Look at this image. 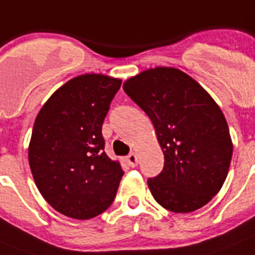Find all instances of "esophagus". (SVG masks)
Wrapping results in <instances>:
<instances>
[{"label": "esophagus", "instance_id": "obj_1", "mask_svg": "<svg viewBox=\"0 0 255 255\" xmlns=\"http://www.w3.org/2000/svg\"><path fill=\"white\" fill-rule=\"evenodd\" d=\"M125 160L130 167H135L138 164V155L137 154H134V152H131V154H129V155L126 156Z\"/></svg>", "mask_w": 255, "mask_h": 255}]
</instances>
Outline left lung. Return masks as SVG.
<instances>
[{
	"label": "left lung",
	"mask_w": 255,
	"mask_h": 255,
	"mask_svg": "<svg viewBox=\"0 0 255 255\" xmlns=\"http://www.w3.org/2000/svg\"><path fill=\"white\" fill-rule=\"evenodd\" d=\"M124 91L148 116L164 167L147 180L167 211L188 213L216 196L231 166L233 143L220 107L187 73L156 67L130 77Z\"/></svg>",
	"instance_id": "8db88e82"
}]
</instances>
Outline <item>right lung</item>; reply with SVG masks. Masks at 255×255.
<instances>
[{"instance_id":"right-lung-1","label":"right lung","mask_w":255,"mask_h":255,"mask_svg":"<svg viewBox=\"0 0 255 255\" xmlns=\"http://www.w3.org/2000/svg\"><path fill=\"white\" fill-rule=\"evenodd\" d=\"M120 87V79L105 75L73 77L34 122L28 163L35 184L52 208L71 219H92L115 200L124 171L104 151L101 129Z\"/></svg>"}]
</instances>
